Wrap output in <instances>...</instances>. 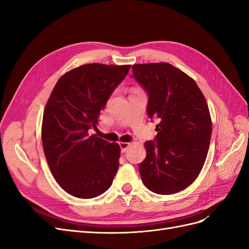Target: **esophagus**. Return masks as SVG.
Returning <instances> with one entry per match:
<instances>
[{"label":"esophagus","instance_id":"1","mask_svg":"<svg viewBox=\"0 0 249 249\" xmlns=\"http://www.w3.org/2000/svg\"><path fill=\"white\" fill-rule=\"evenodd\" d=\"M119 146H120V149H122V153H125L127 147L130 146V143H127V142H119Z\"/></svg>","mask_w":249,"mask_h":249}]
</instances>
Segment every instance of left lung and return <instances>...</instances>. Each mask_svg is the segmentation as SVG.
<instances>
[{"label": "left lung", "instance_id": "left-lung-1", "mask_svg": "<svg viewBox=\"0 0 249 249\" xmlns=\"http://www.w3.org/2000/svg\"><path fill=\"white\" fill-rule=\"evenodd\" d=\"M148 95L147 115L158 119L155 141H146L139 165L143 184L168 195L190 186L206 161L212 122L205 96L195 81L173 65H133V76Z\"/></svg>", "mask_w": 249, "mask_h": 249}]
</instances>
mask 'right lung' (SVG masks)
Listing matches in <instances>:
<instances>
[{"label": "right lung", "mask_w": 249, "mask_h": 249, "mask_svg": "<svg viewBox=\"0 0 249 249\" xmlns=\"http://www.w3.org/2000/svg\"><path fill=\"white\" fill-rule=\"evenodd\" d=\"M131 65H81L58 80L43 112L41 139L49 167L63 190L79 198L107 191L118 166L120 147L89 130Z\"/></svg>", "instance_id": "1"}]
</instances>
